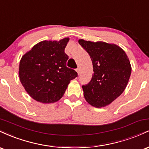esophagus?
I'll list each match as a JSON object with an SVG mask.
<instances>
[{
	"label": "esophagus",
	"instance_id": "1",
	"mask_svg": "<svg viewBox=\"0 0 149 149\" xmlns=\"http://www.w3.org/2000/svg\"><path fill=\"white\" fill-rule=\"evenodd\" d=\"M76 71H77V73H78V74H79V73H80V69H79V68L76 69Z\"/></svg>",
	"mask_w": 149,
	"mask_h": 149
}]
</instances>
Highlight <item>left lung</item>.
I'll list each match as a JSON object with an SVG mask.
<instances>
[{"mask_svg": "<svg viewBox=\"0 0 149 149\" xmlns=\"http://www.w3.org/2000/svg\"><path fill=\"white\" fill-rule=\"evenodd\" d=\"M78 42L88 52L93 66L91 80L82 87L85 100L96 108L109 105L127 87L132 71L129 58L116 44L83 39Z\"/></svg>", "mask_w": 149, "mask_h": 149, "instance_id": "8db88e82", "label": "left lung"}]
</instances>
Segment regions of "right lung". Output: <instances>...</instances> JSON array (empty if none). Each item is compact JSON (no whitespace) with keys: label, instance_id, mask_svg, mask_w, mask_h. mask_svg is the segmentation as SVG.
I'll list each match as a JSON object with an SVG mask.
<instances>
[{"label":"right lung","instance_id":"obj_1","mask_svg":"<svg viewBox=\"0 0 149 149\" xmlns=\"http://www.w3.org/2000/svg\"><path fill=\"white\" fill-rule=\"evenodd\" d=\"M69 38L59 41L43 40L22 57L19 66L20 82L33 100L43 104L59 101L71 80L78 76L66 66L64 52Z\"/></svg>","mask_w":149,"mask_h":149}]
</instances>
